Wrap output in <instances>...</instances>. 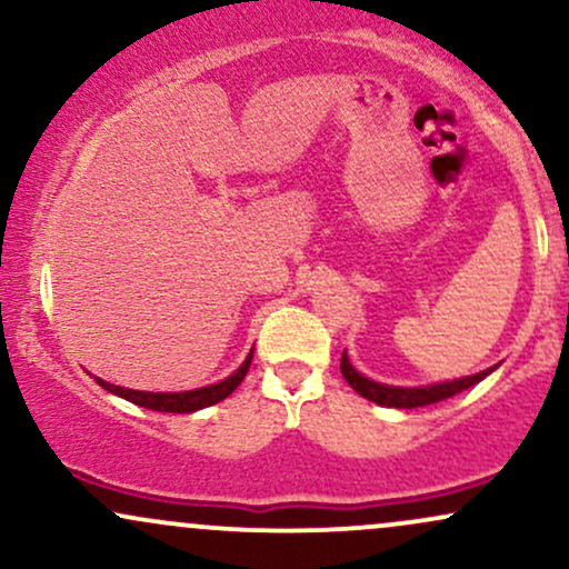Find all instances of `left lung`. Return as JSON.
Listing matches in <instances>:
<instances>
[{
  "label": "left lung",
  "instance_id": "obj_1",
  "mask_svg": "<svg viewBox=\"0 0 569 569\" xmlns=\"http://www.w3.org/2000/svg\"><path fill=\"white\" fill-rule=\"evenodd\" d=\"M342 377L348 380V385L356 390L358 396L369 398V401L380 403V407H393V409H417V407H428V403H439L443 398H452L462 390L473 388L476 382L485 380L487 375H492L498 367H489L479 375L471 377H460V380H449V382H436V385H426V388H398V385H385V382H375L369 377H363L361 371L350 363L348 350L342 352Z\"/></svg>",
  "mask_w": 569,
  "mask_h": 569
}]
</instances>
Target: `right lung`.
Returning <instances> with one entry per match:
<instances>
[{
  "label": "right lung",
  "instance_id": "obj_1",
  "mask_svg": "<svg viewBox=\"0 0 569 569\" xmlns=\"http://www.w3.org/2000/svg\"><path fill=\"white\" fill-rule=\"evenodd\" d=\"M251 358H253V350L248 352L246 361L240 363V367L234 369L232 375L227 377V380L206 385V388L184 390V393H149V390H130V388H120V385H112L107 380H98V377H96V382L101 385L103 390H109V393L126 398V401H130V403H139V407H143V409L173 411V415H189V411H198V409L211 407V403L224 401V398L230 396L240 382H243L246 371H248V367H251Z\"/></svg>",
  "mask_w": 569,
  "mask_h": 569
}]
</instances>
